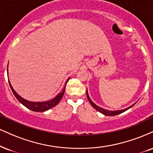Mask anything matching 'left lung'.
<instances>
[{"mask_svg": "<svg viewBox=\"0 0 153 153\" xmlns=\"http://www.w3.org/2000/svg\"><path fill=\"white\" fill-rule=\"evenodd\" d=\"M86 93H87V97H88V100H89L90 103L91 104V105L93 106V108H94L96 110H97V111H98V112H100V113H102V114H103V115H108V116H114V115H119V114L122 113H123V112L126 111V110H128V109H130V108H131L135 104H135L132 105L131 106L128 107V108H126V109H123V110H115V111H112V110H105V109H104V108H100V107L97 106V105H95V104L94 103V102H93V101L91 100V99L90 98V97H89V95H88V91H86Z\"/></svg>", "mask_w": 153, "mask_h": 153, "instance_id": "obj_1", "label": "left lung"}]
</instances>
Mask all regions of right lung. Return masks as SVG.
<instances>
[{
	"label": "right lung",
	"instance_id": "add662e5",
	"mask_svg": "<svg viewBox=\"0 0 153 153\" xmlns=\"http://www.w3.org/2000/svg\"><path fill=\"white\" fill-rule=\"evenodd\" d=\"M7 72H8V69H7ZM70 78L68 79L67 81L65 82V86H64L63 90L61 93H58V95H56L54 98L52 99L51 100H48V101H45V102H32V101H28L25 99H24L21 96H20L15 91V90L13 88L11 84H10V81H9V85H10V87L11 88L13 93L15 97L18 99V100L21 102V104H23L24 106L26 107L27 108H28L29 110H32V111H35V112H44L46 111V110L51 109V108H53L54 106H56L57 104L59 103L60 100L62 99V96H63L64 93H65V86L66 84H67L68 81L69 80Z\"/></svg>",
	"mask_w": 153,
	"mask_h": 153
}]
</instances>
